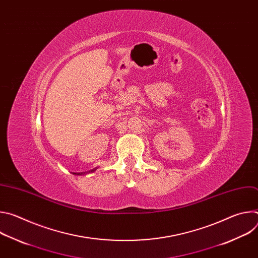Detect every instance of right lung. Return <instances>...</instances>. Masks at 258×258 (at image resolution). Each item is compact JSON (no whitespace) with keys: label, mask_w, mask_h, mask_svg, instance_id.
I'll use <instances>...</instances> for the list:
<instances>
[{"label":"right lung","mask_w":258,"mask_h":258,"mask_svg":"<svg viewBox=\"0 0 258 258\" xmlns=\"http://www.w3.org/2000/svg\"><path fill=\"white\" fill-rule=\"evenodd\" d=\"M93 170H95V169H93ZM93 170H92V171H93ZM73 173H77V174H80V173H78V172H73Z\"/></svg>","instance_id":"obj_1"}]
</instances>
